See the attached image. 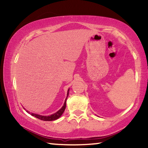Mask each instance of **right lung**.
Returning <instances> with one entry per match:
<instances>
[{
  "label": "right lung",
  "instance_id": "1",
  "mask_svg": "<svg viewBox=\"0 0 148 148\" xmlns=\"http://www.w3.org/2000/svg\"><path fill=\"white\" fill-rule=\"evenodd\" d=\"M69 89L68 90V92H67V96H66V99H65V101H64V105L62 106V107L61 109L58 110V111L56 112V113L50 115V116H41V115H38L36 114L30 113V112H29L28 110H27V112H28V113H30V114H31V116L36 117V118H38L40 120H43V121H54V120L59 119V117L62 116V114H63L64 110H65V108H66V102L67 97H68V96H69Z\"/></svg>",
  "mask_w": 148,
  "mask_h": 148
}]
</instances>
